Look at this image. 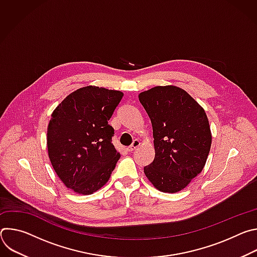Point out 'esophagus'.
I'll return each mask as SVG.
<instances>
[{
  "mask_svg": "<svg viewBox=\"0 0 257 257\" xmlns=\"http://www.w3.org/2000/svg\"><path fill=\"white\" fill-rule=\"evenodd\" d=\"M139 144H140V142H139L138 140H134V141L132 142V144H131L130 146H128V148H127V151H128V152H133L136 148H138Z\"/></svg>",
  "mask_w": 257,
  "mask_h": 257,
  "instance_id": "obj_1",
  "label": "esophagus"
}]
</instances>
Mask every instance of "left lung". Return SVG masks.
<instances>
[{"label": "left lung", "instance_id": "obj_1", "mask_svg": "<svg viewBox=\"0 0 257 257\" xmlns=\"http://www.w3.org/2000/svg\"><path fill=\"white\" fill-rule=\"evenodd\" d=\"M154 133L155 160L143 168L162 192L184 189L203 169L211 145L204 109L185 90L156 86L139 94Z\"/></svg>", "mask_w": 257, "mask_h": 257}]
</instances>
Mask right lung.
I'll return each instance as SVG.
<instances>
[{"mask_svg":"<svg viewBox=\"0 0 257 257\" xmlns=\"http://www.w3.org/2000/svg\"><path fill=\"white\" fill-rule=\"evenodd\" d=\"M123 93L86 86L69 94L54 111L48 127V151L58 177L71 190L91 194L111 177L120 154L107 124Z\"/></svg>","mask_w":257,"mask_h":257,"instance_id":"add662e5","label":"right lung"}]
</instances>
